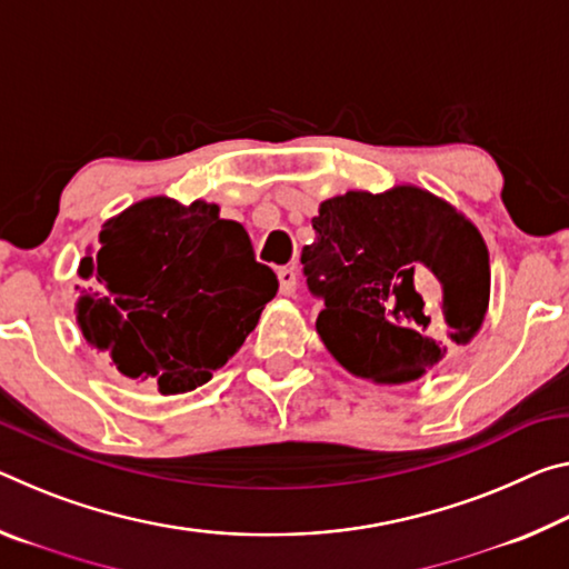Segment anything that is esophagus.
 I'll return each mask as SVG.
<instances>
[{"label":"esophagus","mask_w":569,"mask_h":569,"mask_svg":"<svg viewBox=\"0 0 569 569\" xmlns=\"http://www.w3.org/2000/svg\"><path fill=\"white\" fill-rule=\"evenodd\" d=\"M276 273H278V283H281V293L293 296V291H296V270L291 266H283V268H278Z\"/></svg>","instance_id":"esophagus-1"}]
</instances>
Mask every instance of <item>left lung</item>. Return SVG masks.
<instances>
[{
  "label": "left lung",
  "instance_id": "8db88e82",
  "mask_svg": "<svg viewBox=\"0 0 569 569\" xmlns=\"http://www.w3.org/2000/svg\"><path fill=\"white\" fill-rule=\"evenodd\" d=\"M301 252L329 355L375 385L420 380L481 331L489 248L443 197L415 184L351 189L319 204Z\"/></svg>",
  "mask_w": 569,
  "mask_h": 569
}]
</instances>
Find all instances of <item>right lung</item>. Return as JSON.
<instances>
[{"mask_svg": "<svg viewBox=\"0 0 569 569\" xmlns=\"http://www.w3.org/2000/svg\"><path fill=\"white\" fill-rule=\"evenodd\" d=\"M78 276L83 339L123 377L182 395L210 382L278 291L246 228L204 200L147 197L103 222Z\"/></svg>", "mask_w": 569, "mask_h": 569, "instance_id": "1", "label": "right lung"}]
</instances>
